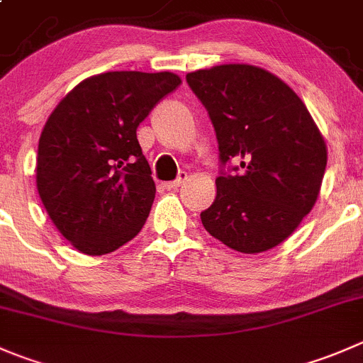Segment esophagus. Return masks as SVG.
I'll list each match as a JSON object with an SVG mask.
<instances>
[{
	"mask_svg": "<svg viewBox=\"0 0 363 363\" xmlns=\"http://www.w3.org/2000/svg\"><path fill=\"white\" fill-rule=\"evenodd\" d=\"M186 179H188V174H186V172H181V174H179V177L175 179V181L164 182V188H167V189H177L179 186H181L182 182L186 181Z\"/></svg>",
	"mask_w": 363,
	"mask_h": 363,
	"instance_id": "1",
	"label": "esophagus"
}]
</instances>
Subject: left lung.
<instances>
[{"mask_svg":"<svg viewBox=\"0 0 363 363\" xmlns=\"http://www.w3.org/2000/svg\"><path fill=\"white\" fill-rule=\"evenodd\" d=\"M186 81L220 150L203 228L241 253L280 245L314 207L326 168L325 140L307 106L275 74L245 63L189 72Z\"/></svg>","mask_w":363,"mask_h":363,"instance_id":"8db88e82","label":"left lung"}]
</instances>
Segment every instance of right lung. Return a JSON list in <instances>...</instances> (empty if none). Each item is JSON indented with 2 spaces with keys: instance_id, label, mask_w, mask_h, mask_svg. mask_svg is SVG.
Returning a JSON list of instances; mask_svg holds the SVG:
<instances>
[{
  "instance_id": "obj_1",
  "label": "right lung",
  "mask_w": 363,
  "mask_h": 363,
  "mask_svg": "<svg viewBox=\"0 0 363 363\" xmlns=\"http://www.w3.org/2000/svg\"><path fill=\"white\" fill-rule=\"evenodd\" d=\"M179 84L172 72H104L81 81L49 115L38 140V195L79 252L104 255L142 230L156 184L136 129Z\"/></svg>"
}]
</instances>
